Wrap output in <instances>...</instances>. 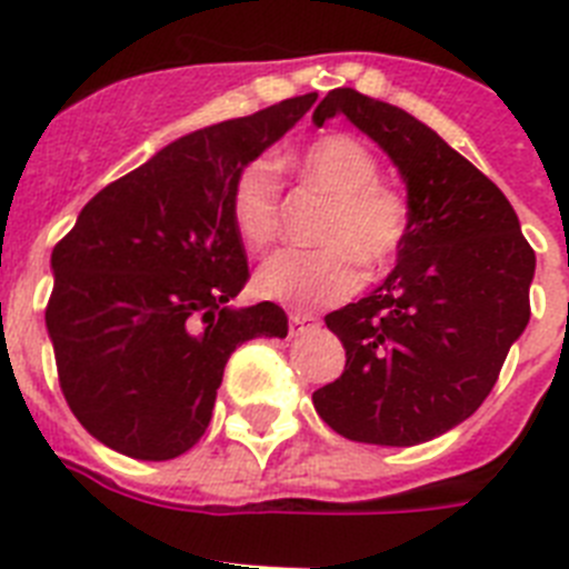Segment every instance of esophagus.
Segmentation results:
<instances>
[{"instance_id": "obj_1", "label": "esophagus", "mask_w": 569, "mask_h": 569, "mask_svg": "<svg viewBox=\"0 0 569 569\" xmlns=\"http://www.w3.org/2000/svg\"><path fill=\"white\" fill-rule=\"evenodd\" d=\"M310 321H313V316L310 313H290V336L301 333L305 325H310Z\"/></svg>"}]
</instances>
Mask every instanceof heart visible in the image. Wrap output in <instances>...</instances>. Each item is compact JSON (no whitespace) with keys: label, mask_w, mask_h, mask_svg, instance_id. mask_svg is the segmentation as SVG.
<instances>
[{"label":"heart","mask_w":569,"mask_h":569,"mask_svg":"<svg viewBox=\"0 0 569 569\" xmlns=\"http://www.w3.org/2000/svg\"><path fill=\"white\" fill-rule=\"evenodd\" d=\"M293 168L330 196L319 230L325 248L279 250L259 268L256 288L290 310L328 308L356 293L359 264L379 270L396 259L410 230V208L405 196L379 182L376 156L353 136H321L296 156ZM279 193V170L264 156L236 176L230 213L244 248L261 250L276 239Z\"/></svg>","instance_id":"1"}]
</instances>
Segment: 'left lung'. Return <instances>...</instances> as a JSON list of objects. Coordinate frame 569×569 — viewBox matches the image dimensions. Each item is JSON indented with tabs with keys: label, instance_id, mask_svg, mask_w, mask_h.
Returning a JSON list of instances; mask_svg holds the SVG:
<instances>
[{
	"label": "left lung",
	"instance_id": "obj_1",
	"mask_svg": "<svg viewBox=\"0 0 569 569\" xmlns=\"http://www.w3.org/2000/svg\"><path fill=\"white\" fill-rule=\"evenodd\" d=\"M339 113L399 168L410 230L379 288L325 316L347 361L313 405L350 441L421 445L490 396L530 321L536 253L507 196L416 116L336 88L313 122Z\"/></svg>",
	"mask_w": 569,
	"mask_h": 569
}]
</instances>
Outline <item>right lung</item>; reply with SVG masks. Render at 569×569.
I'll return each mask as SVG.
<instances>
[{
  "mask_svg": "<svg viewBox=\"0 0 569 569\" xmlns=\"http://www.w3.org/2000/svg\"><path fill=\"white\" fill-rule=\"evenodd\" d=\"M313 102L305 93L176 139L99 190L53 248L44 325L59 385L116 453L182 456L208 430L236 347L288 336L273 301L230 305L250 276L230 196Z\"/></svg>",
  "mask_w": 569,
  "mask_h": 569,
  "instance_id": "obj_1",
  "label": "right lung"
}]
</instances>
